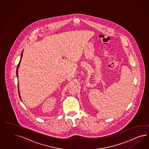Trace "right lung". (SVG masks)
<instances>
[{"label":"right lung","mask_w":149,"mask_h":149,"mask_svg":"<svg viewBox=\"0 0 149 149\" xmlns=\"http://www.w3.org/2000/svg\"><path fill=\"white\" fill-rule=\"evenodd\" d=\"M22 52H23V51L22 52V56H21V58H22ZM22 59V58H21ZM21 59H20V61H19V63H18V66H17V76H18V69L19 67V65H20V61H21ZM19 96H20V94H19Z\"/></svg>","instance_id":"right-lung-1"}]
</instances>
